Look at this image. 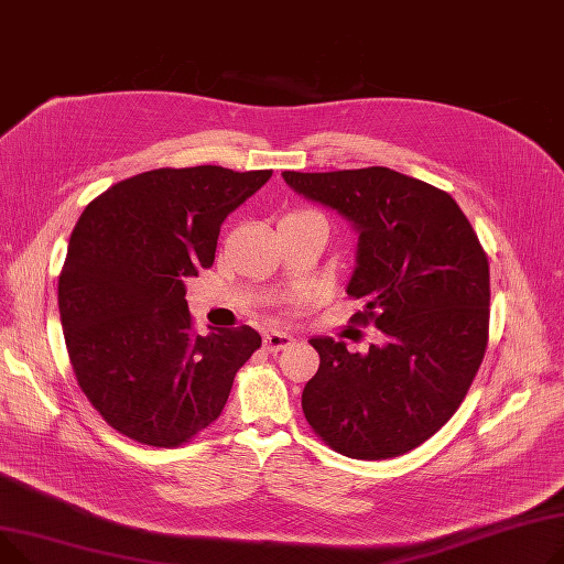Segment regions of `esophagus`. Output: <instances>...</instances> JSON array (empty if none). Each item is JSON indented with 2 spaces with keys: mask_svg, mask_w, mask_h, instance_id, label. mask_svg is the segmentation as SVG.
I'll use <instances>...</instances> for the list:
<instances>
[{
  "mask_svg": "<svg viewBox=\"0 0 564 564\" xmlns=\"http://www.w3.org/2000/svg\"><path fill=\"white\" fill-rule=\"evenodd\" d=\"M293 344V337L286 335V333H269L263 335V348H267L269 352H280L284 348H289Z\"/></svg>",
  "mask_w": 564,
  "mask_h": 564,
  "instance_id": "1",
  "label": "esophagus"
}]
</instances>
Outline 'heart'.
<instances>
[{"label":"heart","mask_w":564,"mask_h":564,"mask_svg":"<svg viewBox=\"0 0 564 564\" xmlns=\"http://www.w3.org/2000/svg\"><path fill=\"white\" fill-rule=\"evenodd\" d=\"M301 214H312V212H293V214H289V216H301Z\"/></svg>","instance_id":"obj_1"}]
</instances>
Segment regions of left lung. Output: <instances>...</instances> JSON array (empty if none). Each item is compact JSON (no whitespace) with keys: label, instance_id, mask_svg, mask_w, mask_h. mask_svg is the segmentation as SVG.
<instances>
[{"label":"left lung","instance_id":"obj_1","mask_svg":"<svg viewBox=\"0 0 564 564\" xmlns=\"http://www.w3.org/2000/svg\"><path fill=\"white\" fill-rule=\"evenodd\" d=\"M286 184L337 209L359 231L350 323L384 335L369 352L312 339L321 357L305 384L314 433L352 459L405 455L455 414L489 339V261L453 197L382 165L284 171Z\"/></svg>","mask_w":564,"mask_h":564}]
</instances>
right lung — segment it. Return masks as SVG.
Returning <instances> with one entry per match:
<instances>
[{"label":"right lung","mask_w":564,"mask_h":564,"mask_svg":"<svg viewBox=\"0 0 564 564\" xmlns=\"http://www.w3.org/2000/svg\"><path fill=\"white\" fill-rule=\"evenodd\" d=\"M271 175L156 169L79 216L58 275L61 325L77 384L116 433L177 448L220 416L261 337L248 325L197 335L184 280L212 267L223 220Z\"/></svg>","instance_id":"obj_1"}]
</instances>
